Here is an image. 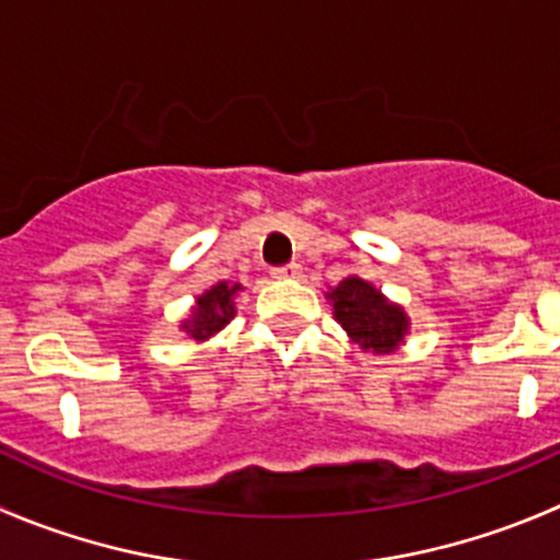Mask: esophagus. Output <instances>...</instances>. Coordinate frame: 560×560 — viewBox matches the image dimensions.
I'll return each mask as SVG.
<instances>
[{
	"mask_svg": "<svg viewBox=\"0 0 560 560\" xmlns=\"http://www.w3.org/2000/svg\"><path fill=\"white\" fill-rule=\"evenodd\" d=\"M301 265L298 262H290L284 265V268H273V279H298L301 276Z\"/></svg>",
	"mask_w": 560,
	"mask_h": 560,
	"instance_id": "34e87169",
	"label": "esophagus"
}]
</instances>
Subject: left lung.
Masks as SVG:
<instances>
[{"label": "left lung", "mask_w": 560, "mask_h": 560, "mask_svg": "<svg viewBox=\"0 0 560 560\" xmlns=\"http://www.w3.org/2000/svg\"><path fill=\"white\" fill-rule=\"evenodd\" d=\"M334 303V317L363 352L388 355L405 345L410 317L399 303L388 301L372 281L347 276L325 292Z\"/></svg>", "instance_id": "left-lung-1"}]
</instances>
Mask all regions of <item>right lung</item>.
I'll use <instances>...</instances> for the list:
<instances>
[{
  "label": "right lung",
  "instance_id": "add662e5",
  "mask_svg": "<svg viewBox=\"0 0 560 560\" xmlns=\"http://www.w3.org/2000/svg\"><path fill=\"white\" fill-rule=\"evenodd\" d=\"M243 287L232 284V281H219L210 290H205L202 295H197L194 301L191 314L180 323V330L186 336H191L194 341H208L210 336H215L219 330H224L226 325L235 319L237 306L235 298L241 295Z\"/></svg>",
  "mask_w": 560,
  "mask_h": 560
}]
</instances>
